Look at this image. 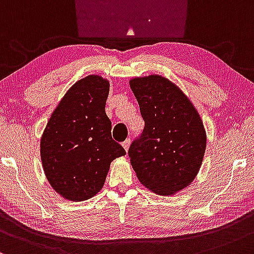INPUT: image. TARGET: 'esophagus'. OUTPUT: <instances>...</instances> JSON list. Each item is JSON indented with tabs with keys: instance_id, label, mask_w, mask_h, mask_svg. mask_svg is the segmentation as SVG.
Masks as SVG:
<instances>
[{
	"instance_id": "obj_1",
	"label": "esophagus",
	"mask_w": 254,
	"mask_h": 254,
	"mask_svg": "<svg viewBox=\"0 0 254 254\" xmlns=\"http://www.w3.org/2000/svg\"><path fill=\"white\" fill-rule=\"evenodd\" d=\"M129 144H130V140H129V139H127L126 141L122 142V146H124V149L126 150V152H128V149H129Z\"/></svg>"
}]
</instances>
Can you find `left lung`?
I'll return each mask as SVG.
<instances>
[{
  "label": "left lung",
  "mask_w": 254,
  "mask_h": 254,
  "mask_svg": "<svg viewBox=\"0 0 254 254\" xmlns=\"http://www.w3.org/2000/svg\"><path fill=\"white\" fill-rule=\"evenodd\" d=\"M145 128L128 155L138 180L158 195L186 189L201 167L206 132L203 120L178 85L158 74L129 80Z\"/></svg>",
  "instance_id": "8db88e82"
}]
</instances>
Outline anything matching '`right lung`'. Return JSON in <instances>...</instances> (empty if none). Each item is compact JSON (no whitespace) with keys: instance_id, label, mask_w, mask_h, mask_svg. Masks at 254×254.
Segmentation results:
<instances>
[{"instance_id":"add662e5","label":"right lung","mask_w":254,"mask_h":254,"mask_svg":"<svg viewBox=\"0 0 254 254\" xmlns=\"http://www.w3.org/2000/svg\"><path fill=\"white\" fill-rule=\"evenodd\" d=\"M110 82L97 74L69 87L41 138V159L50 186L62 198L82 201L104 186L110 163L126 155L113 140L105 114Z\"/></svg>"}]
</instances>
